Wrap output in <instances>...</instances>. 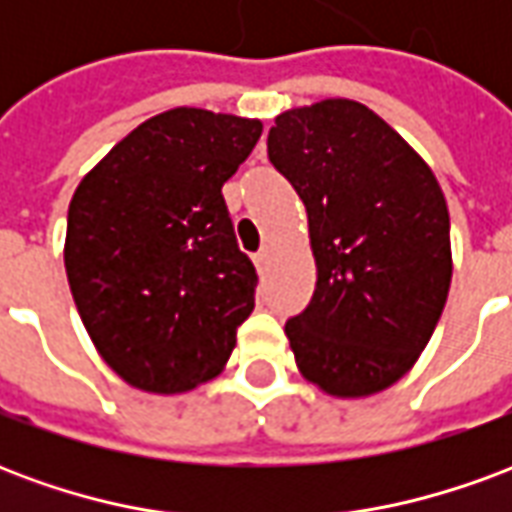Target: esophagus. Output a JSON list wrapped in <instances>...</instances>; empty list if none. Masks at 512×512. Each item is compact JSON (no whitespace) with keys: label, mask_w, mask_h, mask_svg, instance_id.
I'll use <instances>...</instances> for the list:
<instances>
[{"label":"esophagus","mask_w":512,"mask_h":512,"mask_svg":"<svg viewBox=\"0 0 512 512\" xmlns=\"http://www.w3.org/2000/svg\"><path fill=\"white\" fill-rule=\"evenodd\" d=\"M268 257H271V249H268V246H263L260 252H255V255H252V260H255L257 271H263V268L268 266Z\"/></svg>","instance_id":"esophagus-1"}]
</instances>
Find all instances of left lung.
I'll return each mask as SVG.
<instances>
[{
    "label": "left lung",
    "mask_w": 512,
    "mask_h": 512,
    "mask_svg": "<svg viewBox=\"0 0 512 512\" xmlns=\"http://www.w3.org/2000/svg\"><path fill=\"white\" fill-rule=\"evenodd\" d=\"M268 158L307 208L318 282L285 323L301 376L326 395H376L425 351L450 293V213L395 128L348 98L290 109Z\"/></svg>",
    "instance_id": "8db88e82"
}]
</instances>
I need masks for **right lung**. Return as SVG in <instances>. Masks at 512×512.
I'll use <instances>...</instances> for the list:
<instances>
[{
	"label": "right lung",
	"instance_id": "1",
	"mask_svg": "<svg viewBox=\"0 0 512 512\" xmlns=\"http://www.w3.org/2000/svg\"><path fill=\"white\" fill-rule=\"evenodd\" d=\"M260 120L169 109L95 164L68 208L65 271L104 362L126 384L178 395L219 376L255 310L222 186Z\"/></svg>",
	"mask_w": 512,
	"mask_h": 512
}]
</instances>
